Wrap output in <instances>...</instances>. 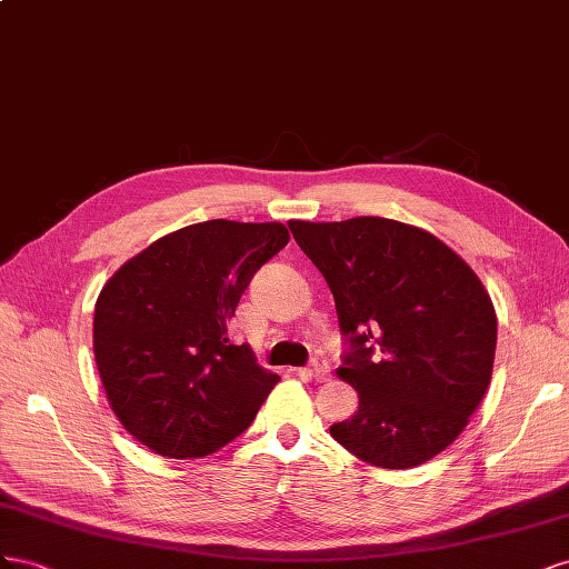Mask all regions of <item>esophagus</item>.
Masks as SVG:
<instances>
[{
    "instance_id": "34e87169",
    "label": "esophagus",
    "mask_w": 569,
    "mask_h": 569,
    "mask_svg": "<svg viewBox=\"0 0 569 569\" xmlns=\"http://www.w3.org/2000/svg\"><path fill=\"white\" fill-rule=\"evenodd\" d=\"M312 377L321 383L331 377V367L323 357H312Z\"/></svg>"
}]
</instances>
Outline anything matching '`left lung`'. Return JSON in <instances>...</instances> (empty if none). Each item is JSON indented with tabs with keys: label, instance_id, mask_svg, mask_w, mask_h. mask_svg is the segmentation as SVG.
Listing matches in <instances>:
<instances>
[{
	"label": "left lung",
	"instance_id": "1",
	"mask_svg": "<svg viewBox=\"0 0 569 569\" xmlns=\"http://www.w3.org/2000/svg\"><path fill=\"white\" fill-rule=\"evenodd\" d=\"M290 233L327 279L360 408L331 427L355 458L408 469L446 450L489 388L498 321L486 288L436 236L381 217Z\"/></svg>",
	"mask_w": 569,
	"mask_h": 569
}]
</instances>
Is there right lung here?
Returning <instances> with one entry per match:
<instances>
[{
  "label": "right lung",
  "instance_id": "obj_1",
  "mask_svg": "<svg viewBox=\"0 0 569 569\" xmlns=\"http://www.w3.org/2000/svg\"><path fill=\"white\" fill-rule=\"evenodd\" d=\"M283 223L212 219L154 240L94 305V362L113 415L164 458H204L246 431L279 377L229 340L257 269L288 246Z\"/></svg>",
  "mask_w": 569,
  "mask_h": 569
}]
</instances>
